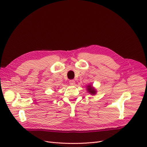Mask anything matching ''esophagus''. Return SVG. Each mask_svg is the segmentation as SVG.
<instances>
[{"label":"esophagus","mask_w":147,"mask_h":147,"mask_svg":"<svg viewBox=\"0 0 147 147\" xmlns=\"http://www.w3.org/2000/svg\"><path fill=\"white\" fill-rule=\"evenodd\" d=\"M69 83H70V84L71 85H74V84H75V81H74V80H70L69 81Z\"/></svg>","instance_id":"1"}]
</instances>
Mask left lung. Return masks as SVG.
<instances>
[{
  "instance_id": "1",
  "label": "left lung",
  "mask_w": 147,
  "mask_h": 147,
  "mask_svg": "<svg viewBox=\"0 0 147 147\" xmlns=\"http://www.w3.org/2000/svg\"><path fill=\"white\" fill-rule=\"evenodd\" d=\"M87 90H88V92H89L90 93V94H94L96 93V90L94 89H93L91 85L87 86Z\"/></svg>"
}]
</instances>
